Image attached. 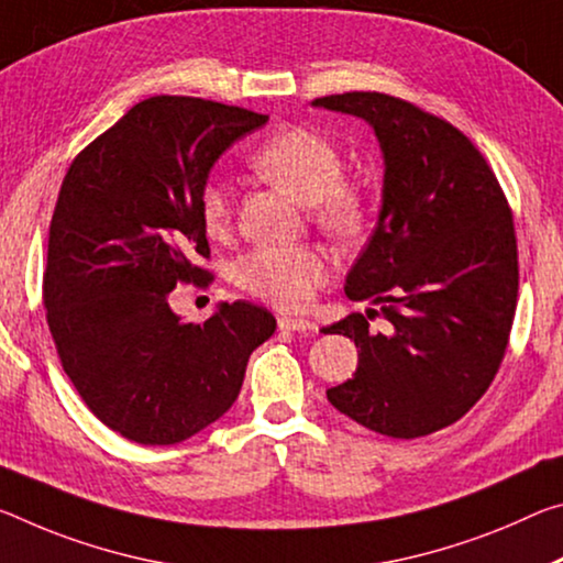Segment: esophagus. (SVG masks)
Returning <instances> with one entry per match:
<instances>
[{"instance_id": "34e87169", "label": "esophagus", "mask_w": 563, "mask_h": 563, "mask_svg": "<svg viewBox=\"0 0 563 563\" xmlns=\"http://www.w3.org/2000/svg\"><path fill=\"white\" fill-rule=\"evenodd\" d=\"M278 328L288 330V333H290V330H292V333H313L316 323H310V320L302 318V316H280Z\"/></svg>"}]
</instances>
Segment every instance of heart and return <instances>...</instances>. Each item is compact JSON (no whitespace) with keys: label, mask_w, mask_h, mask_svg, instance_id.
Here are the masks:
<instances>
[{"label":"heart","mask_w":563,"mask_h":563,"mask_svg":"<svg viewBox=\"0 0 563 563\" xmlns=\"http://www.w3.org/2000/svg\"><path fill=\"white\" fill-rule=\"evenodd\" d=\"M257 175L283 187L333 238H353L365 225V202L353 185L341 183L343 157L318 132L292 128L275 132L250 157ZM198 210L210 235L225 233L233 220V192L220 180L200 187ZM330 275L328 261L306 245H257L240 257L235 278L247 292L278 308H300Z\"/></svg>","instance_id":"b5f03b06"}]
</instances>
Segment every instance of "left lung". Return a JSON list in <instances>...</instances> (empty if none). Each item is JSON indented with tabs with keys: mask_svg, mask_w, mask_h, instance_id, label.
Here are the masks:
<instances>
[{
	"mask_svg": "<svg viewBox=\"0 0 563 563\" xmlns=\"http://www.w3.org/2000/svg\"><path fill=\"white\" fill-rule=\"evenodd\" d=\"M313 107L365 120L383 153L378 222L345 296L378 306L390 330L373 333L363 313L323 328L358 347L353 378L328 400L390 439L441 431L486 394L511 333L519 255L501 185L461 130L398 97L345 92Z\"/></svg>",
	"mask_w": 563,
	"mask_h": 563,
	"instance_id": "obj_1",
	"label": "left lung"
}]
</instances>
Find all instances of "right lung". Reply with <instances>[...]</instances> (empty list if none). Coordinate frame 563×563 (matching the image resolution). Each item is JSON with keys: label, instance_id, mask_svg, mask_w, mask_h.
<instances>
[{"label": "right lung", "instance_id": "add662e5", "mask_svg": "<svg viewBox=\"0 0 563 563\" xmlns=\"http://www.w3.org/2000/svg\"><path fill=\"white\" fill-rule=\"evenodd\" d=\"M267 114L200 97L137 102L75 157L49 225L44 306L62 368L124 439L180 443L235 404L275 318L247 300L205 323L169 308L177 283L208 285L198 198L212 165Z\"/></svg>", "mask_w": 563, "mask_h": 563}]
</instances>
